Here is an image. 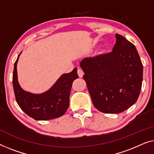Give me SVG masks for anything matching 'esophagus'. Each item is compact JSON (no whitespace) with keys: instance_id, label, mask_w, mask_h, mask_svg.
<instances>
[{"instance_id":"esophagus-1","label":"esophagus","mask_w":154,"mask_h":154,"mask_svg":"<svg viewBox=\"0 0 154 154\" xmlns=\"http://www.w3.org/2000/svg\"><path fill=\"white\" fill-rule=\"evenodd\" d=\"M77 74H78V76H79V77H83L84 75V72L83 70H82L81 68H77Z\"/></svg>"}]
</instances>
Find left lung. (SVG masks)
<instances>
[{"instance_id":"obj_1","label":"left lung","mask_w":154,"mask_h":154,"mask_svg":"<svg viewBox=\"0 0 154 154\" xmlns=\"http://www.w3.org/2000/svg\"><path fill=\"white\" fill-rule=\"evenodd\" d=\"M112 51L80 63L93 104L100 112L119 114L137 100L143 66L135 45L116 34Z\"/></svg>"}]
</instances>
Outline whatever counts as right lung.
Here are the masks:
<instances>
[{
	"mask_svg": "<svg viewBox=\"0 0 154 154\" xmlns=\"http://www.w3.org/2000/svg\"><path fill=\"white\" fill-rule=\"evenodd\" d=\"M19 56L14 63L12 84L15 98L21 109L27 115L39 121L53 119L63 115L69 107L72 82L78 78L77 68L63 75L47 91L33 94L23 91L19 84L17 71Z\"/></svg>",
	"mask_w": 154,
	"mask_h": 154,
	"instance_id": "right-lung-1",
	"label": "right lung"
}]
</instances>
